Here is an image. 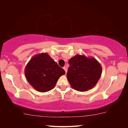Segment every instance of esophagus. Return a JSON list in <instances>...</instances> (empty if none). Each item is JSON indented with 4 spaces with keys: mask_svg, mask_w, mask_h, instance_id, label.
Instances as JSON below:
<instances>
[{
    "mask_svg": "<svg viewBox=\"0 0 128 128\" xmlns=\"http://www.w3.org/2000/svg\"><path fill=\"white\" fill-rule=\"evenodd\" d=\"M63 69H64L65 72H66H66H67V70H68V69H67L66 67V66H64V67H63Z\"/></svg>",
    "mask_w": 128,
    "mask_h": 128,
    "instance_id": "34e87169",
    "label": "esophagus"
}]
</instances>
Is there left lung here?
Returning <instances> with one entry per match:
<instances>
[{"label": "left lung", "instance_id": "obj_1", "mask_svg": "<svg viewBox=\"0 0 128 128\" xmlns=\"http://www.w3.org/2000/svg\"><path fill=\"white\" fill-rule=\"evenodd\" d=\"M67 78L74 89L86 92L94 87L101 76L102 68L94 58L76 55L69 59Z\"/></svg>", "mask_w": 128, "mask_h": 128}]
</instances>
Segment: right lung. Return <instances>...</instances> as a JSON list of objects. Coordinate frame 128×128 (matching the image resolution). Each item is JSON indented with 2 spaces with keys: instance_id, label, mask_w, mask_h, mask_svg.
I'll use <instances>...</instances> for the list:
<instances>
[{
  "instance_id": "obj_1",
  "label": "right lung",
  "mask_w": 128,
  "mask_h": 128,
  "mask_svg": "<svg viewBox=\"0 0 128 128\" xmlns=\"http://www.w3.org/2000/svg\"><path fill=\"white\" fill-rule=\"evenodd\" d=\"M66 72L47 53L33 56L25 68L27 81L34 89L44 92L55 87L58 79Z\"/></svg>"
}]
</instances>
